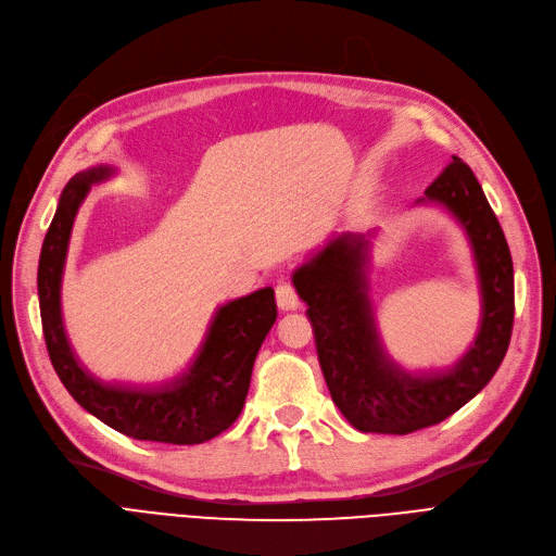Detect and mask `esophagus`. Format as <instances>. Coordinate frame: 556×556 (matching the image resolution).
Listing matches in <instances>:
<instances>
[{"label": "esophagus", "mask_w": 556, "mask_h": 556, "mask_svg": "<svg viewBox=\"0 0 556 556\" xmlns=\"http://www.w3.org/2000/svg\"><path fill=\"white\" fill-rule=\"evenodd\" d=\"M276 303L280 309H299L301 301L292 282H278L276 287Z\"/></svg>", "instance_id": "34e87169"}]
</instances>
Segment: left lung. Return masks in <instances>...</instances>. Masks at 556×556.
<instances>
[{
	"instance_id": "obj_1",
	"label": "left lung",
	"mask_w": 556,
	"mask_h": 556,
	"mask_svg": "<svg viewBox=\"0 0 556 556\" xmlns=\"http://www.w3.org/2000/svg\"><path fill=\"white\" fill-rule=\"evenodd\" d=\"M416 203H439L468 235L482 292L472 346L445 371L409 374L382 349L368 299L366 235L343 232L294 271L307 303L316 355L339 412L359 432L409 434L453 416L475 399L505 359L514 328V264L482 185L453 155Z\"/></svg>"
}]
</instances>
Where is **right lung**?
<instances>
[{"label": "right lung", "mask_w": 556, "mask_h": 556, "mask_svg": "<svg viewBox=\"0 0 556 556\" xmlns=\"http://www.w3.org/2000/svg\"><path fill=\"white\" fill-rule=\"evenodd\" d=\"M115 174L97 165L76 174L59 199L56 215L45 235L38 264L40 319L49 359L72 399L105 426L138 441L194 445L215 439L240 416L257 351L276 324L274 289L222 305L188 371L161 387L109 384L78 364L61 314V280L70 232L78 205L94 182Z\"/></svg>", "instance_id": "right-lung-1"}]
</instances>
